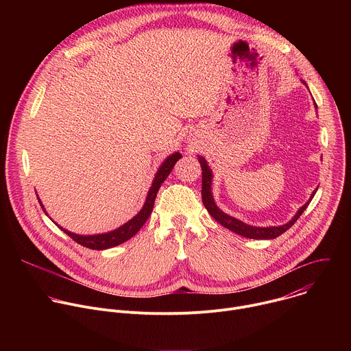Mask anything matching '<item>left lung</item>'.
I'll return each mask as SVG.
<instances>
[{
    "instance_id": "1",
    "label": "left lung",
    "mask_w": 351,
    "mask_h": 351,
    "mask_svg": "<svg viewBox=\"0 0 351 351\" xmlns=\"http://www.w3.org/2000/svg\"><path fill=\"white\" fill-rule=\"evenodd\" d=\"M304 84H306V82L304 80H302ZM307 86V84H306ZM315 104V103H314ZM315 108H317V104H315ZM198 158V162H199V165H202V175H203V184H202V197H203V204H204V207L207 208V211L210 213V215L218 222V223H221L223 228H226V229H229V230H232V232H234V233H237V234H240V236H243V237H247V239H257V240H260V239H265V240H271V239H275V237H278V236H280L282 233H285L289 228H291L293 225H294V222L300 218V215H302L303 213H304V210L308 207V204H310V202H311V198L314 197V194H315V191L317 190H314L313 191V194H311V197H310V199L308 202L303 206V207H300L298 208V211L295 213V215L287 222V223H285V225H279V226H267V228H263V226H253V225H248V223H245V222H243V221H240V219H237V218H234V217H230V215H228V214H225L218 206H217V203L214 202V195H213V171H211V168L208 167V162H207V160L204 158V157H197Z\"/></svg>"
}]
</instances>
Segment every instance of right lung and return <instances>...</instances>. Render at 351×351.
I'll list each match as a JSON object with an SVG mask.
<instances>
[{
    "mask_svg": "<svg viewBox=\"0 0 351 351\" xmlns=\"http://www.w3.org/2000/svg\"><path fill=\"white\" fill-rule=\"evenodd\" d=\"M180 158H182V154L179 152H176V153L171 154L169 157H167V160L158 168L152 186H149V189H148L145 202H144L141 210L130 221H128L126 223H123L118 229H114V230L107 232V233H98V234H76V233H72V232L64 229L58 223H56V222L54 223L58 225V228L61 230H64L69 237H72L76 243H79L83 247L91 248V250H106V248H111V247H115V245H119V244L128 241L130 237H133L141 229V226L148 219L149 214H152V211L154 208V202H156V197H157V193H158L161 184L168 178V175L173 169L175 164ZM38 203H40L43 211L47 214L44 206L40 202V198H38Z\"/></svg>",
    "mask_w": 351,
    "mask_h": 351,
    "instance_id": "right-lung-1",
    "label": "right lung"
}]
</instances>
